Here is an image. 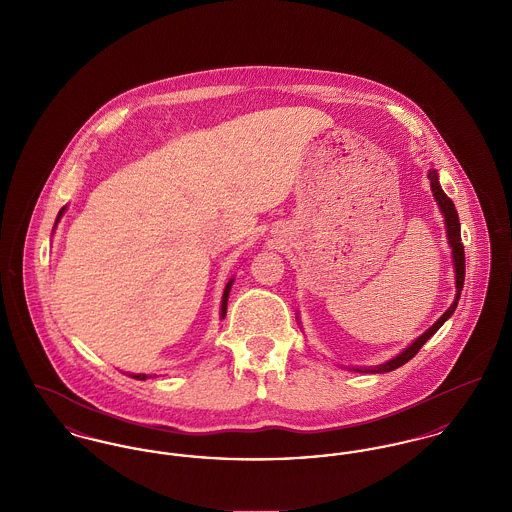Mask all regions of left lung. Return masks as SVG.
I'll return each mask as SVG.
<instances>
[{
    "label": "left lung",
    "mask_w": 512,
    "mask_h": 512,
    "mask_svg": "<svg viewBox=\"0 0 512 512\" xmlns=\"http://www.w3.org/2000/svg\"><path fill=\"white\" fill-rule=\"evenodd\" d=\"M429 180H431V190H433V196L437 200V204L441 207L444 215V223H446V235H448V244L452 248V260H454V272H456V297H454V303L448 307V310L444 312L443 316L425 332L421 334L417 340L413 341L411 345H408L400 355H396L394 359L386 361L384 365H378V367H369V369H355L359 373H390L402 365H406L411 357L417 355V351L425 345V341L429 340L444 322L452 316V312L458 307V301H460V293H462V287H464V275H466V258H464V244H462V237H460V221H458V211L452 204V200L446 196L439 184V174L435 169L429 171Z\"/></svg>",
    "instance_id": "obj_1"
}]
</instances>
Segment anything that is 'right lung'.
Listing matches in <instances>:
<instances>
[{
	"mask_svg": "<svg viewBox=\"0 0 512 512\" xmlns=\"http://www.w3.org/2000/svg\"><path fill=\"white\" fill-rule=\"evenodd\" d=\"M64 211H66V207L58 213V219H56V223L60 221V217L64 215ZM231 285H233V279L227 283V287H225V291H223V301H221V316L225 318V314H227V299H229V293H231ZM132 378H136V380H145L147 375H132Z\"/></svg>",
	"mask_w": 512,
	"mask_h": 512,
	"instance_id": "obj_1",
	"label": "right lung"
}]
</instances>
